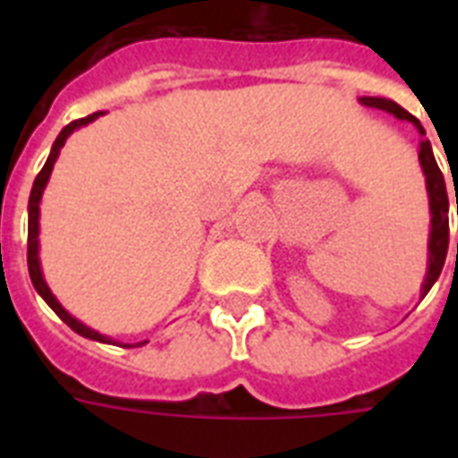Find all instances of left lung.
I'll return each instance as SVG.
<instances>
[{
	"label": "left lung",
	"instance_id": "left-lung-1",
	"mask_svg": "<svg viewBox=\"0 0 458 458\" xmlns=\"http://www.w3.org/2000/svg\"><path fill=\"white\" fill-rule=\"evenodd\" d=\"M359 102L370 109L387 111L392 116L409 121L419 128L420 135H426L423 125L416 116H411L409 111L402 109L397 102L385 99V97H361ZM419 161L426 175V187H428V199H430V237H428V273L420 287V297H426L430 293V287L435 285V280L440 278L442 266L447 259V247H449V197H447V185H445V175H442L440 165L435 161L433 147L428 140H420L419 147ZM454 175V173H452ZM456 216H458V199H456ZM456 257H458V242H456Z\"/></svg>",
	"mask_w": 458,
	"mask_h": 458
}]
</instances>
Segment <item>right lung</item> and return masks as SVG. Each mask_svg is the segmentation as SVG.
I'll use <instances>...</instances> for the list:
<instances>
[{
    "mask_svg": "<svg viewBox=\"0 0 458 458\" xmlns=\"http://www.w3.org/2000/svg\"><path fill=\"white\" fill-rule=\"evenodd\" d=\"M102 116V111H97V114H89V116L85 118H78V121H73V123H68L64 131L59 132V138L54 140L52 145V152H49V158H47V164L42 165V171L38 173V178H35V182H32V190H30V201H28V271H30V280L32 285H35V290L39 293V297L47 301V304L52 306L54 313L59 316L64 323H66L71 330H75L78 335H82V337H89V340H97V342H106V344H116V342L111 340V337H106V335H99L97 330H92V327H88L85 323H81L78 318H73L71 313L64 309V306L56 301V297L52 294V290L47 287L45 278H42V268H39V199H42V192H45L47 187V180H49V175H52V168L54 164H56V157H59L61 147L66 145L68 135L73 131H78V128H82V125L92 123L95 118ZM138 344H147L145 342H138ZM121 347H132V344H121Z\"/></svg>",
    "mask_w": 458,
    "mask_h": 458,
    "instance_id": "1",
    "label": "right lung"
}]
</instances>
